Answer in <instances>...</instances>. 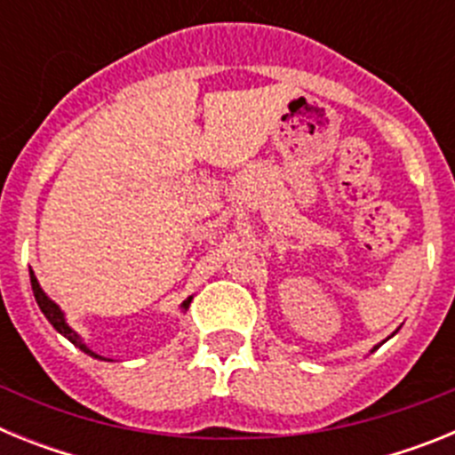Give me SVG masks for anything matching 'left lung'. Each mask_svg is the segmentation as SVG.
<instances>
[{"mask_svg": "<svg viewBox=\"0 0 455 455\" xmlns=\"http://www.w3.org/2000/svg\"><path fill=\"white\" fill-rule=\"evenodd\" d=\"M376 348H378V347H376Z\"/></svg>", "mask_w": 455, "mask_h": 455, "instance_id": "obj_1", "label": "left lung"}]
</instances>
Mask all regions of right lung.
Segmentation results:
<instances>
[{"label":"right lung","mask_w":455,"mask_h":455,"mask_svg":"<svg viewBox=\"0 0 455 455\" xmlns=\"http://www.w3.org/2000/svg\"><path fill=\"white\" fill-rule=\"evenodd\" d=\"M29 277H31V289H34L36 303H38L40 312H43V315L47 316V321H50V323L54 325V331H56V332H61V335L66 337V339H70L72 344H75V347H77V348H82L84 353H88V355H91V357H95V360H107V357H102V355H100V353L91 351V348H88L86 344H84V339H82V337H79L77 332L72 331L70 325H68V321H66V315H63V309L59 307V305H56L54 300H52L50 296H47L45 291H43V287H40V284H38V280H36L34 271H29ZM191 300H193V299H191V296H188V299L184 300V303H182V309H188V305H191Z\"/></svg>","instance_id":"right-lung-1"}]
</instances>
